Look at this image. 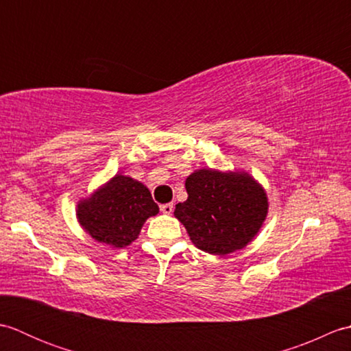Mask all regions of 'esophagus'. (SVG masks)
<instances>
[{
	"label": "esophagus",
	"mask_w": 351,
	"mask_h": 351,
	"mask_svg": "<svg viewBox=\"0 0 351 351\" xmlns=\"http://www.w3.org/2000/svg\"><path fill=\"white\" fill-rule=\"evenodd\" d=\"M161 211L164 214H171V213H173V204H164V205H161Z\"/></svg>",
	"instance_id": "obj_1"
}]
</instances>
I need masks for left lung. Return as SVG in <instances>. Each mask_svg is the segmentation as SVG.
<instances>
[{"label":"left lung","instance_id":"8db88e82","mask_svg":"<svg viewBox=\"0 0 351 351\" xmlns=\"http://www.w3.org/2000/svg\"><path fill=\"white\" fill-rule=\"evenodd\" d=\"M187 200L175 217L197 249L217 256L244 249L263 228L268 197L245 170L197 169L185 180Z\"/></svg>","mask_w":351,"mask_h":351}]
</instances>
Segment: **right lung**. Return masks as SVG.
<instances>
[{
  "mask_svg": "<svg viewBox=\"0 0 351 351\" xmlns=\"http://www.w3.org/2000/svg\"><path fill=\"white\" fill-rule=\"evenodd\" d=\"M160 211L143 182L117 173L77 204V220L95 241L113 249L134 243L145 221Z\"/></svg>",
  "mask_w": 351,
  "mask_h": 351,
  "instance_id": "1",
  "label": "right lung"
}]
</instances>
